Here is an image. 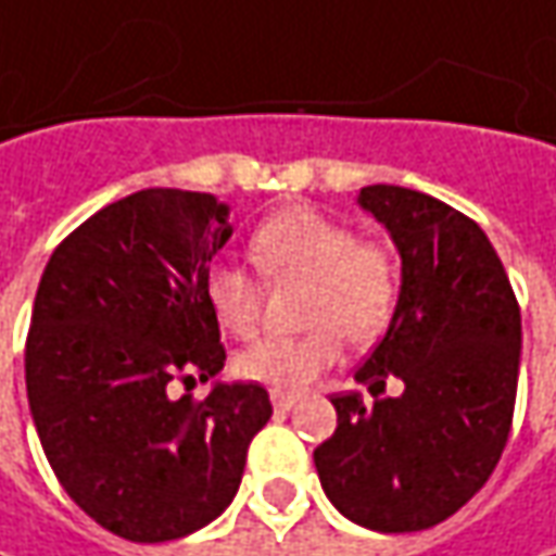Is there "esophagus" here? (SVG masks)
Returning a JSON list of instances; mask_svg holds the SVG:
<instances>
[{
  "mask_svg": "<svg viewBox=\"0 0 556 556\" xmlns=\"http://www.w3.org/2000/svg\"><path fill=\"white\" fill-rule=\"evenodd\" d=\"M271 405H275V412H290L293 405H296V395H288V393H271Z\"/></svg>",
  "mask_w": 556,
  "mask_h": 556,
  "instance_id": "esophagus-1",
  "label": "esophagus"
}]
</instances>
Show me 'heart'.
<instances>
[{
	"label": "heart",
	"instance_id": "obj_1",
	"mask_svg": "<svg viewBox=\"0 0 556 556\" xmlns=\"http://www.w3.org/2000/svg\"><path fill=\"white\" fill-rule=\"evenodd\" d=\"M250 256L268 281H306L303 337H263L235 355V371L271 393H303L337 365L343 337L368 343L387 331L399 303L393 253L358 241L346 223L293 203L271 213L250 238ZM206 303L216 325L231 337L253 333L260 321V285L235 266L206 271Z\"/></svg>",
	"mask_w": 556,
	"mask_h": 556
}]
</instances>
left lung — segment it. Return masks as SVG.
<instances>
[{"label": "left lung", "instance_id": "obj_1", "mask_svg": "<svg viewBox=\"0 0 556 556\" xmlns=\"http://www.w3.org/2000/svg\"><path fill=\"white\" fill-rule=\"evenodd\" d=\"M358 206L393 238L402 285L390 328L355 371L371 395H333L337 430L315 448L325 495L374 532L448 520L492 477L514 420L520 306L485 231L455 206L368 185Z\"/></svg>", "mask_w": 556, "mask_h": 556}]
</instances>
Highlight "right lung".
I'll list each match as a JSON object with an SVG mask.
<instances>
[{
    "label": "right lung",
    "instance_id": "obj_1",
    "mask_svg": "<svg viewBox=\"0 0 556 556\" xmlns=\"http://www.w3.org/2000/svg\"><path fill=\"white\" fill-rule=\"evenodd\" d=\"M231 231L213 194L144 188L89 216L42 271L24 353L33 424L64 492L119 539L213 523L271 417L260 383L219 380L203 285ZM210 376L203 403L168 395Z\"/></svg>",
    "mask_w": 556,
    "mask_h": 556
}]
</instances>
